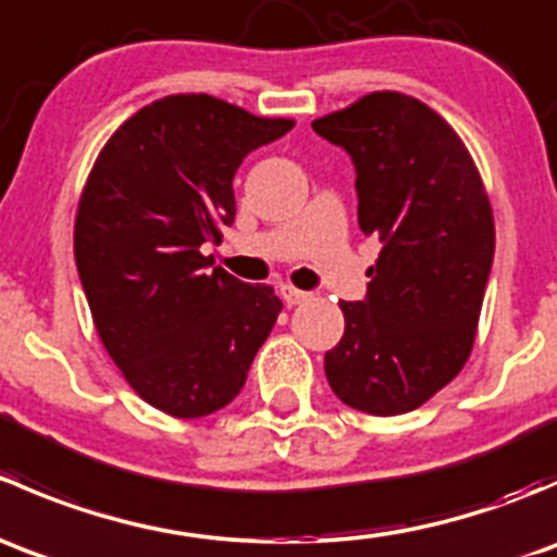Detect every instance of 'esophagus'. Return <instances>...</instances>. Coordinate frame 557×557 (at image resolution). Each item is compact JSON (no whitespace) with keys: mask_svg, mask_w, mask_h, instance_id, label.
<instances>
[{"mask_svg":"<svg viewBox=\"0 0 557 557\" xmlns=\"http://www.w3.org/2000/svg\"><path fill=\"white\" fill-rule=\"evenodd\" d=\"M280 296H283V301L288 307H296V305H301V301L310 299V294H307V290L294 288V285H280Z\"/></svg>","mask_w":557,"mask_h":557,"instance_id":"1","label":"esophagus"}]
</instances>
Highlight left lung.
Wrapping results in <instances>:
<instances>
[{"label":"left lung","instance_id":"1","mask_svg":"<svg viewBox=\"0 0 557 557\" xmlns=\"http://www.w3.org/2000/svg\"><path fill=\"white\" fill-rule=\"evenodd\" d=\"M356 166L358 223L383 243L363 301H342L345 334L325 377L347 407L404 414L463 369L493 267L491 201L450 123L377 91L312 123Z\"/></svg>","mask_w":557,"mask_h":557}]
</instances>
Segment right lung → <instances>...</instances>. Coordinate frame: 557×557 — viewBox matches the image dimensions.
<instances>
[{
  "instance_id": "add662e5",
  "label": "right lung",
  "mask_w": 557,
  "mask_h": 557,
  "mask_svg": "<svg viewBox=\"0 0 557 557\" xmlns=\"http://www.w3.org/2000/svg\"><path fill=\"white\" fill-rule=\"evenodd\" d=\"M294 128L207 94L143 107L102 148L83 188L75 263L94 323L126 383L161 412L205 418L243 391L283 301L210 269L232 226L234 174Z\"/></svg>"
}]
</instances>
